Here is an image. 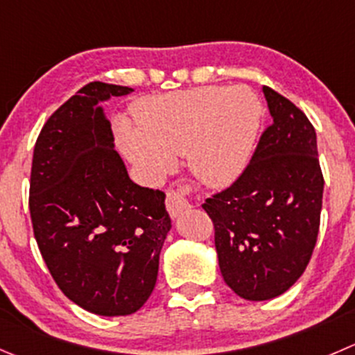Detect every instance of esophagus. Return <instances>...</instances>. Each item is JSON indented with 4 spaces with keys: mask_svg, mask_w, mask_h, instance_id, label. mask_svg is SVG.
Returning a JSON list of instances; mask_svg holds the SVG:
<instances>
[{
    "mask_svg": "<svg viewBox=\"0 0 355 355\" xmlns=\"http://www.w3.org/2000/svg\"><path fill=\"white\" fill-rule=\"evenodd\" d=\"M184 192L185 191H182V189H177V191L173 189V191L166 192V208L171 218H177L182 211L191 208V202L185 199Z\"/></svg>",
    "mask_w": 355,
    "mask_h": 355,
    "instance_id": "obj_1",
    "label": "esophagus"
}]
</instances>
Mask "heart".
<instances>
[{
	"label": "heart",
	"instance_id": "heart-1",
	"mask_svg": "<svg viewBox=\"0 0 355 355\" xmlns=\"http://www.w3.org/2000/svg\"><path fill=\"white\" fill-rule=\"evenodd\" d=\"M261 102L244 86H201L154 95L133 104L135 126L116 125L123 154L149 178H159L184 154L192 173L209 187H227L253 157Z\"/></svg>",
	"mask_w": 355,
	"mask_h": 355
}]
</instances>
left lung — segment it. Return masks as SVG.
<instances>
[{
	"label": "left lung",
	"instance_id": "1",
	"mask_svg": "<svg viewBox=\"0 0 355 355\" xmlns=\"http://www.w3.org/2000/svg\"><path fill=\"white\" fill-rule=\"evenodd\" d=\"M261 90L272 125L243 175L202 205L215 225L223 281L251 302L279 297L304 274L324 189L314 126L286 97L269 86Z\"/></svg>",
	"mask_w": 355,
	"mask_h": 355
}]
</instances>
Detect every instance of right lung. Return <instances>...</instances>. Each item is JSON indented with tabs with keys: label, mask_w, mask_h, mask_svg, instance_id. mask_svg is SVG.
Instances as JSON below:
<instances>
[{
	"label": "right lung",
	"mask_w": 355,
	"mask_h": 355,
	"mask_svg": "<svg viewBox=\"0 0 355 355\" xmlns=\"http://www.w3.org/2000/svg\"><path fill=\"white\" fill-rule=\"evenodd\" d=\"M132 92L83 86L44 123L31 170V220L51 277L69 300L105 318L146 304L171 229L166 196L132 182L101 105Z\"/></svg>",
	"instance_id": "1"
}]
</instances>
